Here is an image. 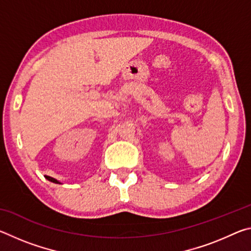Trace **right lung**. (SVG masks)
Listing matches in <instances>:
<instances>
[{
  "mask_svg": "<svg viewBox=\"0 0 251 251\" xmlns=\"http://www.w3.org/2000/svg\"><path fill=\"white\" fill-rule=\"evenodd\" d=\"M45 177H46V179H49L50 181L55 182V184H59V181H57L56 179H54V178H52V177H50V176H45Z\"/></svg>",
  "mask_w": 251,
  "mask_h": 251,
  "instance_id": "1",
  "label": "right lung"
}]
</instances>
